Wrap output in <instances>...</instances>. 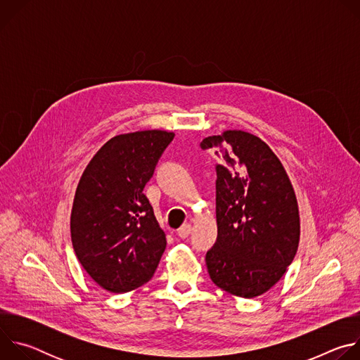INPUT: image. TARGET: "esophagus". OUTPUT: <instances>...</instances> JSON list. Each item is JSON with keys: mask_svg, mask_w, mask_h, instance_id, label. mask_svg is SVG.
Wrapping results in <instances>:
<instances>
[{"mask_svg": "<svg viewBox=\"0 0 360 360\" xmlns=\"http://www.w3.org/2000/svg\"><path fill=\"white\" fill-rule=\"evenodd\" d=\"M191 231H192V225H191V224H185V225H182V226L178 229V236H179V238H188L189 233H191Z\"/></svg>", "mask_w": 360, "mask_h": 360, "instance_id": "esophagus-1", "label": "esophagus"}]
</instances>
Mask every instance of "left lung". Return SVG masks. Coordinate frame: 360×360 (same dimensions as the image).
<instances>
[{"instance_id": "1", "label": "left lung", "mask_w": 360, "mask_h": 360, "mask_svg": "<svg viewBox=\"0 0 360 360\" xmlns=\"http://www.w3.org/2000/svg\"><path fill=\"white\" fill-rule=\"evenodd\" d=\"M217 146L218 239L207 253L212 282L250 299L268 292L292 264L300 236L297 199L274 150L261 138L228 129L202 141Z\"/></svg>"}]
</instances>
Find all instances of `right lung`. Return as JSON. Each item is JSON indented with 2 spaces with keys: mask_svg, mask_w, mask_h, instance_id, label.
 <instances>
[{
  "mask_svg": "<svg viewBox=\"0 0 360 360\" xmlns=\"http://www.w3.org/2000/svg\"><path fill=\"white\" fill-rule=\"evenodd\" d=\"M175 134H121L86 165L71 211V240L86 274L112 293L134 290L155 272L167 248L143 188Z\"/></svg>",
  "mask_w": 360,
  "mask_h": 360,
  "instance_id": "add662e5",
  "label": "right lung"
}]
</instances>
